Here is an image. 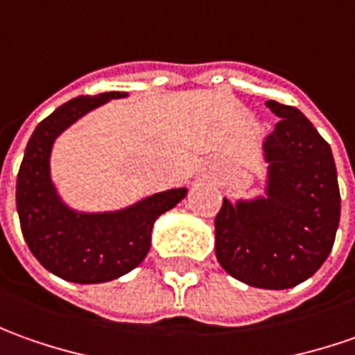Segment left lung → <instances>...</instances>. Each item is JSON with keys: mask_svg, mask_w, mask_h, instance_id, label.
Here are the masks:
<instances>
[{"mask_svg": "<svg viewBox=\"0 0 355 355\" xmlns=\"http://www.w3.org/2000/svg\"><path fill=\"white\" fill-rule=\"evenodd\" d=\"M279 123L261 143L263 192L227 200L216 216V257L224 271L257 288L297 287L330 255L340 224L332 149L293 105L269 100Z\"/></svg>", "mask_w": 355, "mask_h": 355, "instance_id": "1", "label": "left lung"}]
</instances>
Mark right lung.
<instances>
[{
    "label": "right lung",
    "mask_w": 355,
    "mask_h": 355,
    "mask_svg": "<svg viewBox=\"0 0 355 355\" xmlns=\"http://www.w3.org/2000/svg\"><path fill=\"white\" fill-rule=\"evenodd\" d=\"M119 98L128 92L78 96L56 107L35 128L19 168L15 202L23 238L46 271L70 283H105L135 269L151 248L157 218L189 192L168 189L105 212L76 210L62 200L51 177L55 141L80 117Z\"/></svg>",
    "instance_id": "right-lung-1"
}]
</instances>
